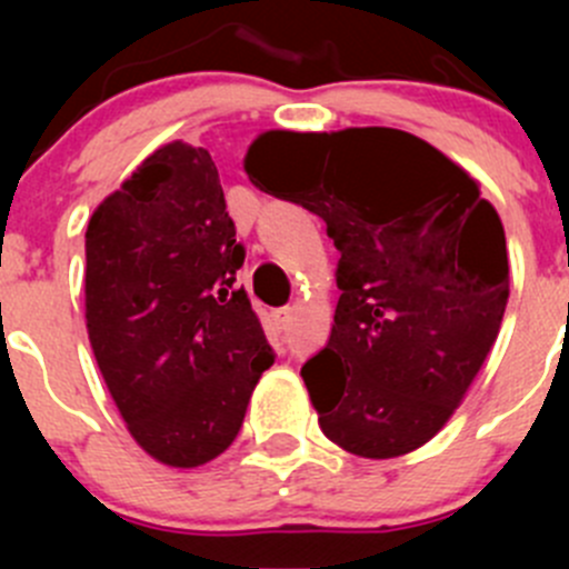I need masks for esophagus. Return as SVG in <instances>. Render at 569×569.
<instances>
[{
	"label": "esophagus",
	"instance_id": "esophagus-1",
	"mask_svg": "<svg viewBox=\"0 0 569 569\" xmlns=\"http://www.w3.org/2000/svg\"><path fill=\"white\" fill-rule=\"evenodd\" d=\"M291 308H278V311L272 313V319H274V325L280 327V330H286V327H289V321H291Z\"/></svg>",
	"mask_w": 569,
	"mask_h": 569
}]
</instances>
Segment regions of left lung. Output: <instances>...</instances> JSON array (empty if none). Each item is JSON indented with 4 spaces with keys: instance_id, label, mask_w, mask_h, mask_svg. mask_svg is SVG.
<instances>
[{
    "instance_id": "obj_1",
    "label": "left lung",
    "mask_w": 569,
    "mask_h": 569,
    "mask_svg": "<svg viewBox=\"0 0 569 569\" xmlns=\"http://www.w3.org/2000/svg\"><path fill=\"white\" fill-rule=\"evenodd\" d=\"M250 181L327 222L341 289L330 341L302 366L319 427L369 460L410 455L462 405L501 330L507 237L479 181L410 131L258 137Z\"/></svg>"
}]
</instances>
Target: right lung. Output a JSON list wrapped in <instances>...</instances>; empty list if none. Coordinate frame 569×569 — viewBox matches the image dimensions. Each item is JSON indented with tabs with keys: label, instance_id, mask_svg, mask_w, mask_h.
Wrapping results in <instances>:
<instances>
[{
	"label": "right lung",
	"instance_id": "obj_1",
	"mask_svg": "<svg viewBox=\"0 0 569 569\" xmlns=\"http://www.w3.org/2000/svg\"><path fill=\"white\" fill-rule=\"evenodd\" d=\"M84 256L90 347L131 438L170 468L220 457L274 355L233 286L244 248L209 151L173 140L142 159L90 217Z\"/></svg>",
	"mask_w": 569,
	"mask_h": 569
}]
</instances>
